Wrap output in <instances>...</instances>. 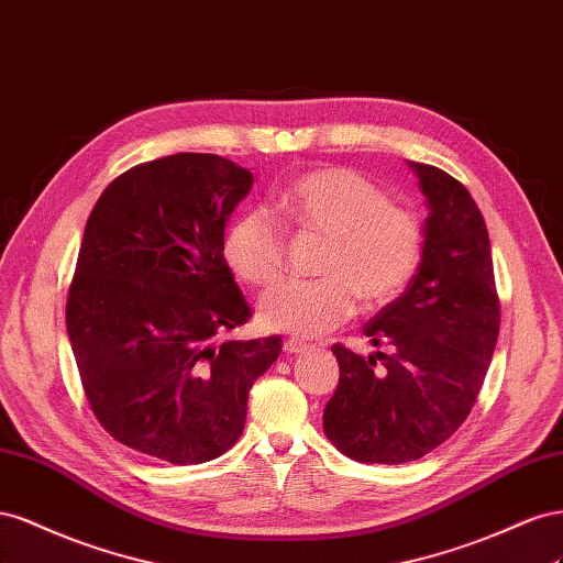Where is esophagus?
Instances as JSON below:
<instances>
[{
  "mask_svg": "<svg viewBox=\"0 0 563 563\" xmlns=\"http://www.w3.org/2000/svg\"><path fill=\"white\" fill-rule=\"evenodd\" d=\"M307 349H309V346L303 344V342H299V340H287V342L283 344V351L287 353V356H297V353H303Z\"/></svg>",
  "mask_w": 563,
  "mask_h": 563,
  "instance_id": "esophagus-1",
  "label": "esophagus"
}]
</instances>
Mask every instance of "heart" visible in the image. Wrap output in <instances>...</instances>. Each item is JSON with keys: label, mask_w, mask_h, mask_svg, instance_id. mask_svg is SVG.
I'll return each mask as SVG.
<instances>
[{"label": "heart", "mask_w": 563, "mask_h": 563, "mask_svg": "<svg viewBox=\"0 0 563 563\" xmlns=\"http://www.w3.org/2000/svg\"><path fill=\"white\" fill-rule=\"evenodd\" d=\"M303 233L328 238L323 280H280L260 297L256 316L271 332L320 336L356 313L358 297L384 307L406 290L422 260V227L365 176L328 167L303 174L278 200ZM223 260L240 280L266 285L285 262V233L268 210L238 214L223 233Z\"/></svg>", "instance_id": "1"}]
</instances>
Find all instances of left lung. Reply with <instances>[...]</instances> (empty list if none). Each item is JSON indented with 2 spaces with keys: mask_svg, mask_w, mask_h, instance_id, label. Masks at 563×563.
<instances>
[{
  "mask_svg": "<svg viewBox=\"0 0 563 563\" xmlns=\"http://www.w3.org/2000/svg\"><path fill=\"white\" fill-rule=\"evenodd\" d=\"M427 198L422 260L406 292L363 325L373 351L334 344L340 384L323 431L365 464L412 462L467 420L500 332L490 238L470 190L439 167L408 163Z\"/></svg>",
  "mask_w": 563,
  "mask_h": 563,
  "instance_id": "1",
  "label": "left lung"
}]
</instances>
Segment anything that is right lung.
<instances>
[{
  "label": "right lung",
  "mask_w": 563,
  "mask_h": 563,
  "mask_svg": "<svg viewBox=\"0 0 563 563\" xmlns=\"http://www.w3.org/2000/svg\"><path fill=\"white\" fill-rule=\"evenodd\" d=\"M252 172L176 153L118 176L87 219L66 325L96 420L172 464L235 445L247 394L276 363L278 334L217 336L252 316L223 260V229Z\"/></svg>",
  "instance_id": "add662e5"
}]
</instances>
